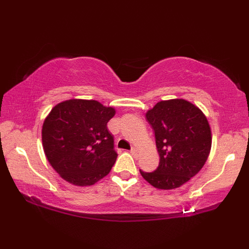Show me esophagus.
I'll list each match as a JSON object with an SVG mask.
<instances>
[{"mask_svg": "<svg viewBox=\"0 0 249 249\" xmlns=\"http://www.w3.org/2000/svg\"><path fill=\"white\" fill-rule=\"evenodd\" d=\"M129 153L132 154V155H134V156H136L137 155V149L136 148H132L129 150Z\"/></svg>", "mask_w": 249, "mask_h": 249, "instance_id": "1", "label": "esophagus"}]
</instances>
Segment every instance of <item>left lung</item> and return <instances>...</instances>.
Here are the masks:
<instances>
[{"label": "left lung", "mask_w": 249, "mask_h": 249, "mask_svg": "<svg viewBox=\"0 0 249 249\" xmlns=\"http://www.w3.org/2000/svg\"><path fill=\"white\" fill-rule=\"evenodd\" d=\"M146 119L154 129L160 159L157 169L140 170L141 175L155 188H179L202 169L209 157V122L199 107L182 99L158 102Z\"/></svg>", "instance_id": "obj_1"}]
</instances>
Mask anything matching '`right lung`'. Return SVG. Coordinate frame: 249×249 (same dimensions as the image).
Here are the masks:
<instances>
[{
  "label": "right lung",
  "instance_id": "obj_1",
  "mask_svg": "<svg viewBox=\"0 0 249 249\" xmlns=\"http://www.w3.org/2000/svg\"><path fill=\"white\" fill-rule=\"evenodd\" d=\"M115 114L94 100H68L46 117L41 140L46 157L62 179L92 185L111 171L117 158L107 122Z\"/></svg>",
  "mask_w": 249,
  "mask_h": 249
}]
</instances>
